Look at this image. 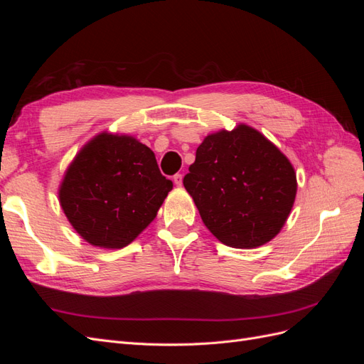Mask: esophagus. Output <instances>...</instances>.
I'll list each match as a JSON object with an SVG mask.
<instances>
[{"label":"esophagus","mask_w":364,"mask_h":364,"mask_svg":"<svg viewBox=\"0 0 364 364\" xmlns=\"http://www.w3.org/2000/svg\"><path fill=\"white\" fill-rule=\"evenodd\" d=\"M173 182H174V185H178V186H182V174H174L173 176Z\"/></svg>","instance_id":"obj_1"}]
</instances>
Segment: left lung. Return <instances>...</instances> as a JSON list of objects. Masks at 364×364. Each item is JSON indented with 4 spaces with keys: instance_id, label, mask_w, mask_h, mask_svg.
<instances>
[{
    "instance_id": "8db88e82",
    "label": "left lung",
    "mask_w": 364,
    "mask_h": 364,
    "mask_svg": "<svg viewBox=\"0 0 364 364\" xmlns=\"http://www.w3.org/2000/svg\"><path fill=\"white\" fill-rule=\"evenodd\" d=\"M205 226L223 245L253 249L279 234L296 197V173L258 130L208 135L183 178Z\"/></svg>"
}]
</instances>
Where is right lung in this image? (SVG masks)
<instances>
[{
  "mask_svg": "<svg viewBox=\"0 0 364 364\" xmlns=\"http://www.w3.org/2000/svg\"><path fill=\"white\" fill-rule=\"evenodd\" d=\"M173 182L147 146L103 132L77 153L59 188L73 228L87 243L121 249L156 217Z\"/></svg>",
  "mask_w": 364,
  "mask_h": 364,
  "instance_id": "obj_1",
  "label": "right lung"
}]
</instances>
